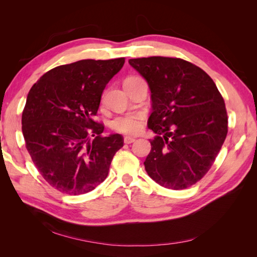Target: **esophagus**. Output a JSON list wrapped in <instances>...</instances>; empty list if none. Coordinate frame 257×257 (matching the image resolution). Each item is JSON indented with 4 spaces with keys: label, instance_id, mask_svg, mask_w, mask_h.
<instances>
[{
    "label": "esophagus",
    "instance_id": "34e87169",
    "mask_svg": "<svg viewBox=\"0 0 257 257\" xmlns=\"http://www.w3.org/2000/svg\"><path fill=\"white\" fill-rule=\"evenodd\" d=\"M135 141H136L135 137H132V136H125V137H124V143L127 144V145L134 143Z\"/></svg>",
    "mask_w": 257,
    "mask_h": 257
}]
</instances>
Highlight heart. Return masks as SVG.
<instances>
[{
  "instance_id": "1",
  "label": "heart",
  "mask_w": 257,
  "mask_h": 257,
  "mask_svg": "<svg viewBox=\"0 0 257 257\" xmlns=\"http://www.w3.org/2000/svg\"><path fill=\"white\" fill-rule=\"evenodd\" d=\"M145 118L146 115L142 111L124 112L116 115L111 121V127L123 134H137L144 127Z\"/></svg>"
}]
</instances>
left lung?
Segmentation results:
<instances>
[{"label":"left lung","instance_id":"left-lung-1","mask_svg":"<svg viewBox=\"0 0 257 257\" xmlns=\"http://www.w3.org/2000/svg\"><path fill=\"white\" fill-rule=\"evenodd\" d=\"M151 91L148 127L157 136L145 161L147 174L160 185L183 190L213 164L227 135L224 99L210 76L178 58L130 59Z\"/></svg>","mask_w":257,"mask_h":257}]
</instances>
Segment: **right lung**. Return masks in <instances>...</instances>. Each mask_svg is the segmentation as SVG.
<instances>
[{
  "instance_id": "1",
  "label": "right lung",
  "mask_w": 257,
  "mask_h": 257,
  "mask_svg": "<svg viewBox=\"0 0 257 257\" xmlns=\"http://www.w3.org/2000/svg\"><path fill=\"white\" fill-rule=\"evenodd\" d=\"M124 62L89 59L57 66L31 88L22 134L38 172L56 190L80 195L106 179L123 137L103 136L104 125L92 116L106 84Z\"/></svg>"
}]
</instances>
